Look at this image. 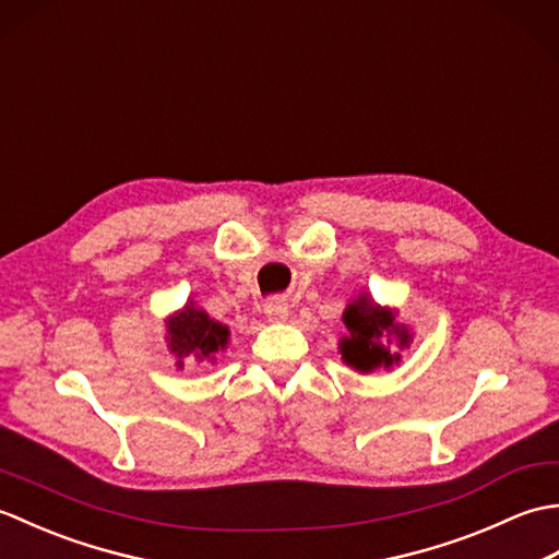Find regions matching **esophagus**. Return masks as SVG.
I'll return each mask as SVG.
<instances>
[{
	"label": "esophagus",
	"instance_id": "esophagus-1",
	"mask_svg": "<svg viewBox=\"0 0 559 559\" xmlns=\"http://www.w3.org/2000/svg\"><path fill=\"white\" fill-rule=\"evenodd\" d=\"M264 310H266V317L271 319V322H283V319H288V314H290L288 302L283 298H271Z\"/></svg>",
	"mask_w": 559,
	"mask_h": 559
}]
</instances>
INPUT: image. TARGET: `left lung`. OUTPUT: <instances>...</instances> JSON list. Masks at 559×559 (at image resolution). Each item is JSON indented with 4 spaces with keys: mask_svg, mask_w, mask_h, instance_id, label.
I'll use <instances>...</instances> for the list:
<instances>
[{
    "mask_svg": "<svg viewBox=\"0 0 559 559\" xmlns=\"http://www.w3.org/2000/svg\"><path fill=\"white\" fill-rule=\"evenodd\" d=\"M343 322H346L350 331V336L341 341L343 360L360 372H370L379 365L389 367L391 362L399 360V355H391L382 346L386 334H396L401 346L408 343L406 329L394 324V314L389 310H379L374 302L365 298L348 305L346 314H343Z\"/></svg>",
    "mask_w": 559,
    "mask_h": 559,
    "instance_id": "left-lung-1",
    "label": "left lung"
}]
</instances>
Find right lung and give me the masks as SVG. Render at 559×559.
Wrapping results in <instances>:
<instances>
[{"label":"right lung","mask_w":559,"mask_h":559,"mask_svg":"<svg viewBox=\"0 0 559 559\" xmlns=\"http://www.w3.org/2000/svg\"><path fill=\"white\" fill-rule=\"evenodd\" d=\"M168 341L177 358H185L189 353H194L197 358H211L213 353L225 348V343H228V329L213 322L206 312L187 305L185 312L168 322Z\"/></svg>","instance_id":"right-lung-1"}]
</instances>
